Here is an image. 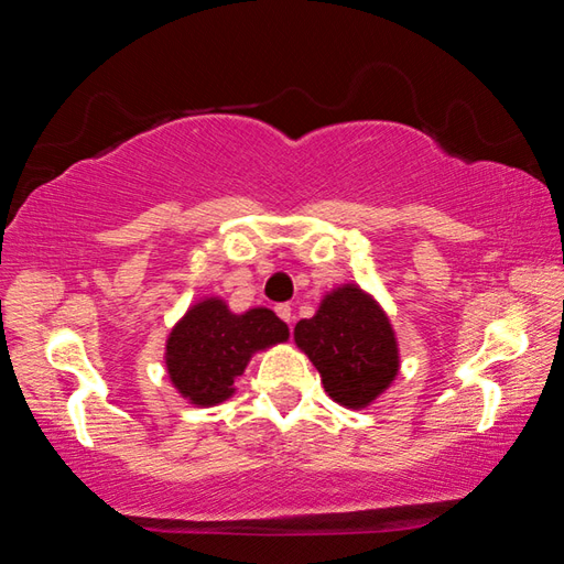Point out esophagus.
Instances as JSON below:
<instances>
[{
    "label": "esophagus",
    "instance_id": "34e87169",
    "mask_svg": "<svg viewBox=\"0 0 564 564\" xmlns=\"http://www.w3.org/2000/svg\"><path fill=\"white\" fill-rule=\"evenodd\" d=\"M275 313H279V316H281L285 323L293 321V313H291V305H289V303H279V305H275Z\"/></svg>",
    "mask_w": 564,
    "mask_h": 564
}]
</instances>
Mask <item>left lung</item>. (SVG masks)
Here are the masks:
<instances>
[{
    "label": "left lung",
    "instance_id": "8db88e82",
    "mask_svg": "<svg viewBox=\"0 0 564 564\" xmlns=\"http://www.w3.org/2000/svg\"><path fill=\"white\" fill-rule=\"evenodd\" d=\"M293 340L321 373L338 405L362 410L393 386L400 348L393 323L373 293L340 283L323 295L313 318L295 323Z\"/></svg>",
    "mask_w": 564,
    "mask_h": 564
}]
</instances>
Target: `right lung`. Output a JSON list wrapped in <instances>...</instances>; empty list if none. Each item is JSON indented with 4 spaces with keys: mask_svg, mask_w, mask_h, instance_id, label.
<instances>
[{
    "mask_svg": "<svg viewBox=\"0 0 564 564\" xmlns=\"http://www.w3.org/2000/svg\"><path fill=\"white\" fill-rule=\"evenodd\" d=\"M289 338V326L271 308L256 305L234 313L221 295H206L188 305L171 328L166 373L186 403L214 408L236 393L234 380L243 376L256 352Z\"/></svg>",
    "mask_w": 564,
    "mask_h": 564,
    "instance_id": "1",
    "label": "right lung"
}]
</instances>
